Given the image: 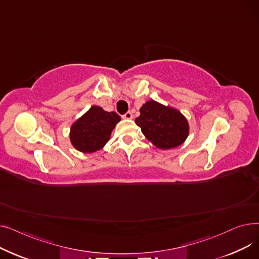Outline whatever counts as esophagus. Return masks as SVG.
<instances>
[{"label": "esophagus", "instance_id": "esophagus-1", "mask_svg": "<svg viewBox=\"0 0 259 259\" xmlns=\"http://www.w3.org/2000/svg\"><path fill=\"white\" fill-rule=\"evenodd\" d=\"M122 117H124V118H127V119H131V118L133 117V115H132V113H131L130 111H127L124 115H122Z\"/></svg>", "mask_w": 259, "mask_h": 259}]
</instances>
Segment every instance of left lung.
Returning a JSON list of instances; mask_svg holds the SVG:
<instances>
[{
  "mask_svg": "<svg viewBox=\"0 0 259 259\" xmlns=\"http://www.w3.org/2000/svg\"><path fill=\"white\" fill-rule=\"evenodd\" d=\"M135 124L145 137L160 149H171L182 145L188 137L189 125L186 117L176 109L155 101H148L141 108Z\"/></svg>",
  "mask_w": 259,
  "mask_h": 259,
  "instance_id": "1",
  "label": "left lung"
}]
</instances>
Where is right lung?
I'll use <instances>...</instances> for the list:
<instances>
[{"instance_id":"right-lung-1","label":"right lung","mask_w":259,"mask_h":259,"mask_svg":"<svg viewBox=\"0 0 259 259\" xmlns=\"http://www.w3.org/2000/svg\"><path fill=\"white\" fill-rule=\"evenodd\" d=\"M119 120L117 113L107 112L99 106H92L71 126V143L80 152L98 151L110 139L111 132Z\"/></svg>"}]
</instances>
